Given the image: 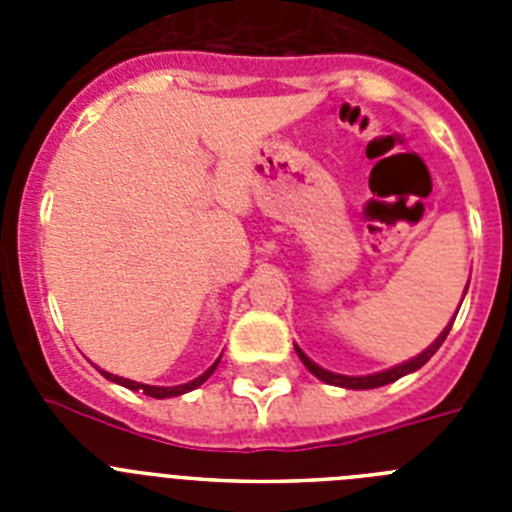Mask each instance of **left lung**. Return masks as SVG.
<instances>
[{"instance_id": "left-lung-1", "label": "left lung", "mask_w": 512, "mask_h": 512, "mask_svg": "<svg viewBox=\"0 0 512 512\" xmlns=\"http://www.w3.org/2000/svg\"><path fill=\"white\" fill-rule=\"evenodd\" d=\"M467 287H469V284H467ZM451 323H454V320H451ZM449 330H451V325L446 330H443V333L436 338V341H433V346L425 348L423 354L415 356V359L405 361V364L395 366V369H387V372L369 374V377H343V374L325 372V369H320V366L315 364V361L307 359V356L302 354L300 348H297V354H300L302 364L307 366V372L315 374V377H318V379H323L325 384H336V387H346V390H374V387H384V384L395 382V379H400V377H405V374H410V372H415V369H420V366H423L425 361L431 359V356L436 354L438 348H441V343L446 341V336H449Z\"/></svg>"}]
</instances>
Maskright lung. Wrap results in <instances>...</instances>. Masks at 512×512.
Instances as JSON below:
<instances>
[{
  "label": "right lung",
  "instance_id": "1",
  "mask_svg": "<svg viewBox=\"0 0 512 512\" xmlns=\"http://www.w3.org/2000/svg\"><path fill=\"white\" fill-rule=\"evenodd\" d=\"M217 364H220V359H217L215 364H212L210 369H207V372L202 374V377L192 379V382H187V384H176V387H151V384H138V382H133V379L115 377V374H110V372H102V374H104V377H107V379H110V382L122 384V387H128V390L143 392V395L156 397V400H164V397H176V395H184V392H189V390H197V387H200L202 382H207V379H210V374L215 372Z\"/></svg>",
  "mask_w": 512,
  "mask_h": 512
}]
</instances>
